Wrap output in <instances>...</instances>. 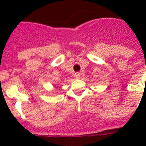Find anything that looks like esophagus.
<instances>
[{
  "label": "esophagus",
  "mask_w": 146,
  "mask_h": 146,
  "mask_svg": "<svg viewBox=\"0 0 146 146\" xmlns=\"http://www.w3.org/2000/svg\"><path fill=\"white\" fill-rule=\"evenodd\" d=\"M74 77H75L76 79H79L80 77V74L79 72H76V73H74Z\"/></svg>",
  "instance_id": "obj_1"
}]
</instances>
